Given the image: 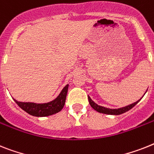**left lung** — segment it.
<instances>
[{
  "label": "left lung",
  "mask_w": 154,
  "mask_h": 154,
  "mask_svg": "<svg viewBox=\"0 0 154 154\" xmlns=\"http://www.w3.org/2000/svg\"><path fill=\"white\" fill-rule=\"evenodd\" d=\"M146 93H145V94H146ZM144 95H143V96H144ZM143 96L141 97L139 100L135 101V102L132 103L131 105H127V106H124V107L119 108V109H109V108H105L103 107V106H101V105H98L97 104H96L94 101H93L90 96H88V100L89 103H90V105H91V107L94 109V110H96L97 112H100V113L107 114V115H120V114H123L124 113V112H126L129 111L130 109H131L132 108L134 107V105H136L137 104L141 101V99L143 98Z\"/></svg>",
  "instance_id": "1"
}]
</instances>
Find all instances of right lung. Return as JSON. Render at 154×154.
<instances>
[{"instance_id":"obj_1","label":"right lung","mask_w":154,"mask_h":154,"mask_svg":"<svg viewBox=\"0 0 154 154\" xmlns=\"http://www.w3.org/2000/svg\"><path fill=\"white\" fill-rule=\"evenodd\" d=\"M68 90V84H67L54 100L46 103L22 102L16 101L15 98H13V100L23 110L30 115L38 117H44L57 113L63 109L65 104Z\"/></svg>"}]
</instances>
